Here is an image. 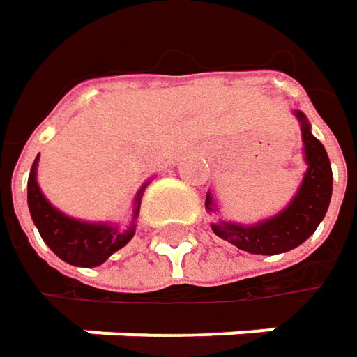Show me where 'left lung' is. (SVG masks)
Masks as SVG:
<instances>
[{
  "instance_id": "left-lung-1",
  "label": "left lung",
  "mask_w": 357,
  "mask_h": 357,
  "mask_svg": "<svg viewBox=\"0 0 357 357\" xmlns=\"http://www.w3.org/2000/svg\"><path fill=\"white\" fill-rule=\"evenodd\" d=\"M301 121V134L305 142V162L307 172L294 199L278 213V215L264 219L254 225H240L231 221H217L211 223V229L221 240L234 243L243 252L250 254H264L274 256L289 252L296 245L309 240L321 219L327 213L331 189H333V174L329 156L323 144L311 134V126L303 112H294ZM207 211H215V203L207 192L205 199Z\"/></svg>"
}]
</instances>
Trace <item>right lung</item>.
<instances>
[{
  "label": "right lung",
  "mask_w": 357,
  "mask_h": 357,
  "mask_svg": "<svg viewBox=\"0 0 357 357\" xmlns=\"http://www.w3.org/2000/svg\"><path fill=\"white\" fill-rule=\"evenodd\" d=\"M36 166L38 156L30 170L28 178V207L34 225L38 227L42 240L46 245L64 262L73 266L93 268L103 264L114 252L123 248L136 234V217L140 213V203L144 189L142 187L134 199V215L132 223L123 229L109 223H87L73 217L64 215L56 207L48 203V199L42 195L36 181Z\"/></svg>",
  "instance_id": "add662e5"
}]
</instances>
